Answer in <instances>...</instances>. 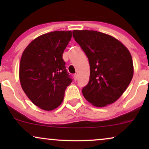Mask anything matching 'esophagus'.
<instances>
[{
    "label": "esophagus",
    "mask_w": 149,
    "mask_h": 149,
    "mask_svg": "<svg viewBox=\"0 0 149 149\" xmlns=\"http://www.w3.org/2000/svg\"><path fill=\"white\" fill-rule=\"evenodd\" d=\"M73 78H74V81H77V74H74V77H73Z\"/></svg>",
    "instance_id": "1"
}]
</instances>
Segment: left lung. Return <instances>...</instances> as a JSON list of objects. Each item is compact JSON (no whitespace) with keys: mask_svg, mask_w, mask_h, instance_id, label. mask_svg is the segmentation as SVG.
I'll return each instance as SVG.
<instances>
[{"mask_svg":"<svg viewBox=\"0 0 149 149\" xmlns=\"http://www.w3.org/2000/svg\"><path fill=\"white\" fill-rule=\"evenodd\" d=\"M72 36L85 53L90 66L89 81L82 89L91 104L104 107L123 94L134 74L129 50L109 34L93 30H73Z\"/></svg>","mask_w":149,"mask_h":149,"instance_id":"1","label":"left lung"}]
</instances>
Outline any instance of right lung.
<instances>
[{"label":"right lung","mask_w":149,"mask_h":149,"mask_svg":"<svg viewBox=\"0 0 149 149\" xmlns=\"http://www.w3.org/2000/svg\"><path fill=\"white\" fill-rule=\"evenodd\" d=\"M71 38V31L51 32L32 40L22 54L21 86L32 103L45 111L62 104L65 90L72 81L62 58Z\"/></svg>","instance_id":"1"}]
</instances>
